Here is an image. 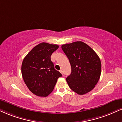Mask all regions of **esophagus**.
<instances>
[{"label": "esophagus", "instance_id": "esophagus-1", "mask_svg": "<svg viewBox=\"0 0 122 122\" xmlns=\"http://www.w3.org/2000/svg\"><path fill=\"white\" fill-rule=\"evenodd\" d=\"M59 72H61V74H63V71L62 70H60L59 71Z\"/></svg>", "mask_w": 122, "mask_h": 122}]
</instances>
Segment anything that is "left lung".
<instances>
[{
    "instance_id": "left-lung-1",
    "label": "left lung",
    "mask_w": 122,
    "mask_h": 122,
    "mask_svg": "<svg viewBox=\"0 0 122 122\" xmlns=\"http://www.w3.org/2000/svg\"><path fill=\"white\" fill-rule=\"evenodd\" d=\"M61 49L71 66V73L66 78L68 86L79 95L89 92L100 78L101 62L99 56L81 41L63 45Z\"/></svg>"
}]
</instances>
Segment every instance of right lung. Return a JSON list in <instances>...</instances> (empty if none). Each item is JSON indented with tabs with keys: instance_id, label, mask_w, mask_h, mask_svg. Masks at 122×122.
Returning <instances> with one entry per match:
<instances>
[{
	"instance_id": "right-lung-1",
	"label": "right lung",
	"mask_w": 122,
	"mask_h": 122,
	"mask_svg": "<svg viewBox=\"0 0 122 122\" xmlns=\"http://www.w3.org/2000/svg\"><path fill=\"white\" fill-rule=\"evenodd\" d=\"M57 45L42 42L36 46L24 59L21 66L22 78L31 92L46 97L53 91L59 77L62 75L54 68L51 61Z\"/></svg>"
}]
</instances>
